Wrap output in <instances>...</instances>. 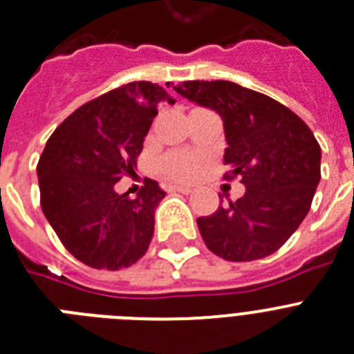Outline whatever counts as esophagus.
<instances>
[{
  "label": "esophagus",
  "mask_w": 354,
  "mask_h": 354,
  "mask_svg": "<svg viewBox=\"0 0 354 354\" xmlns=\"http://www.w3.org/2000/svg\"><path fill=\"white\" fill-rule=\"evenodd\" d=\"M170 189H174V192H179V193H184V195H189V193H193L192 186H183V184H174V186H170Z\"/></svg>",
  "instance_id": "34e87169"
}]
</instances>
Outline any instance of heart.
I'll list each match as a JSON object with an SVG mask.
<instances>
[{
  "mask_svg": "<svg viewBox=\"0 0 354 354\" xmlns=\"http://www.w3.org/2000/svg\"><path fill=\"white\" fill-rule=\"evenodd\" d=\"M198 170H201V161L195 153L175 150L165 153L159 159V171L171 180H179V183L189 180L198 174Z\"/></svg>",
  "mask_w": 354,
  "mask_h": 354,
  "instance_id": "b5f03b06",
  "label": "heart"
}]
</instances>
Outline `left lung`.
Returning <instances> with one entry per match:
<instances>
[{
  "instance_id": "obj_1",
  "label": "left lung",
  "mask_w": 354,
  "mask_h": 354,
  "mask_svg": "<svg viewBox=\"0 0 354 354\" xmlns=\"http://www.w3.org/2000/svg\"><path fill=\"white\" fill-rule=\"evenodd\" d=\"M175 91L222 116L223 179L243 197L197 218L207 249L227 261H254L285 245L312 207L321 180V145L277 100L227 80H188Z\"/></svg>"
}]
</instances>
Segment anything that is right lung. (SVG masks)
<instances>
[{"instance_id": "1", "label": "right lung", "mask_w": 354, "mask_h": 354, "mask_svg": "<svg viewBox=\"0 0 354 354\" xmlns=\"http://www.w3.org/2000/svg\"><path fill=\"white\" fill-rule=\"evenodd\" d=\"M175 104L157 84L131 82L91 100L50 136L37 162L42 213L62 245L91 268L120 270L148 250L166 193L145 179L138 197L118 195L134 174L157 104Z\"/></svg>"}]
</instances>
